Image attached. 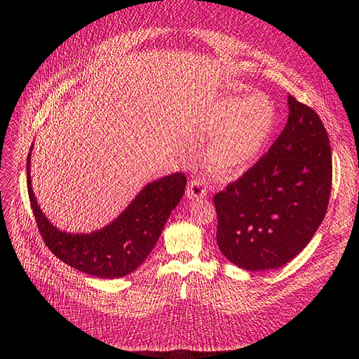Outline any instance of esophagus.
Returning a JSON list of instances; mask_svg holds the SVG:
<instances>
[{
    "label": "esophagus",
    "mask_w": 359,
    "mask_h": 359,
    "mask_svg": "<svg viewBox=\"0 0 359 359\" xmlns=\"http://www.w3.org/2000/svg\"><path fill=\"white\" fill-rule=\"evenodd\" d=\"M186 193H187V197L191 198V200L193 198H203V197L208 196L206 187H204V184L197 179H193V180L189 182Z\"/></svg>",
    "instance_id": "34e87169"
}]
</instances>
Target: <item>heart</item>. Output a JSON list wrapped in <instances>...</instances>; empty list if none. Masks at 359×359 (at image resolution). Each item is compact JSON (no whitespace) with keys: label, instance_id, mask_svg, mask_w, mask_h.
<instances>
[{"label":"heart","instance_id":"1","mask_svg":"<svg viewBox=\"0 0 359 359\" xmlns=\"http://www.w3.org/2000/svg\"><path fill=\"white\" fill-rule=\"evenodd\" d=\"M276 125L277 109L267 95L216 99L196 129L203 137L211 136L201 155L204 169L219 180L240 177L260 159Z\"/></svg>","mask_w":359,"mask_h":359}]
</instances>
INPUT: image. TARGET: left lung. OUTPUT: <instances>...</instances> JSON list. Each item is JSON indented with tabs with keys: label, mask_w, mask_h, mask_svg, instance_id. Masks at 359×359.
<instances>
[{
	"label": "left lung",
	"mask_w": 359,
	"mask_h": 359,
	"mask_svg": "<svg viewBox=\"0 0 359 359\" xmlns=\"http://www.w3.org/2000/svg\"><path fill=\"white\" fill-rule=\"evenodd\" d=\"M288 121L266 155L215 196L217 245L240 269L283 267L311 241L331 193L328 133L314 112L291 95Z\"/></svg>",
	"instance_id": "obj_1"
}]
</instances>
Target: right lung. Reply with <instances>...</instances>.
Segmentation results:
<instances>
[{"mask_svg": "<svg viewBox=\"0 0 359 359\" xmlns=\"http://www.w3.org/2000/svg\"><path fill=\"white\" fill-rule=\"evenodd\" d=\"M31 144L27 184L39 233L60 260L99 278H119L133 273L156 245L170 213L176 209L187 179L175 173L146 184L128 208L109 224L90 233H71L54 226L41 210L31 183Z\"/></svg>", "mask_w": 359, "mask_h": 359, "instance_id": "1", "label": "right lung"}]
</instances>
